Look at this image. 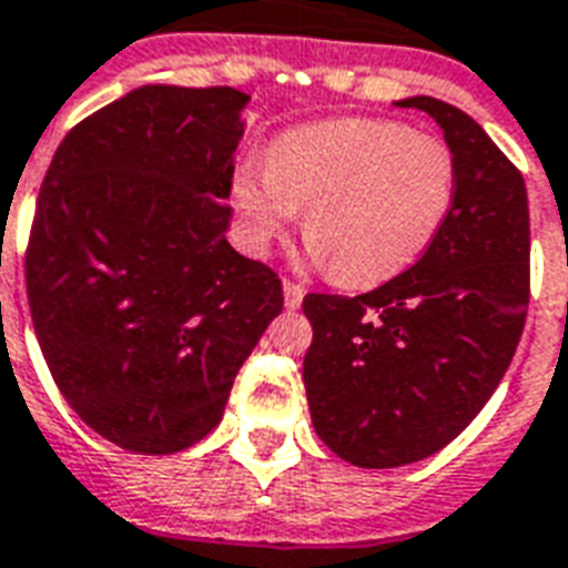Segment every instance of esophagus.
Masks as SVG:
<instances>
[{
    "label": "esophagus",
    "instance_id": "34e87169",
    "mask_svg": "<svg viewBox=\"0 0 568 568\" xmlns=\"http://www.w3.org/2000/svg\"><path fill=\"white\" fill-rule=\"evenodd\" d=\"M303 294H306V288H303L301 283L283 280V297H285V306H288V310H297V306H301Z\"/></svg>",
    "mask_w": 568,
    "mask_h": 568
}]
</instances>
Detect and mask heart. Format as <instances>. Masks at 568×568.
Wrapping results in <instances>:
<instances>
[{"label":"heart","mask_w":568,"mask_h":568,"mask_svg":"<svg viewBox=\"0 0 568 568\" xmlns=\"http://www.w3.org/2000/svg\"><path fill=\"white\" fill-rule=\"evenodd\" d=\"M458 169L447 142L384 119L292 130L271 160H244L232 202L246 241L267 250L306 207V258L336 283L369 288L405 274L449 220Z\"/></svg>","instance_id":"1"}]
</instances>
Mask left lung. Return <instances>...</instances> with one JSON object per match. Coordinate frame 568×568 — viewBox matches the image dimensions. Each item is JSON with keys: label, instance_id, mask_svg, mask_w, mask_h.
<instances>
[{"label": "left lung", "instance_id": "1", "mask_svg": "<svg viewBox=\"0 0 568 568\" xmlns=\"http://www.w3.org/2000/svg\"><path fill=\"white\" fill-rule=\"evenodd\" d=\"M396 103L428 112L456 154L449 220L417 265L375 292L303 297L315 432L339 458L375 470L435 456L465 432L509 369L530 301L521 172L453 103Z\"/></svg>", "mask_w": 568, "mask_h": 568}]
</instances>
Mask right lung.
<instances>
[{
	"mask_svg": "<svg viewBox=\"0 0 568 568\" xmlns=\"http://www.w3.org/2000/svg\"><path fill=\"white\" fill-rule=\"evenodd\" d=\"M250 94L140 85L62 140L38 193L26 294L43 361L115 447L169 456L220 423L283 283L226 241Z\"/></svg>",
	"mask_w": 568,
	"mask_h": 568,
	"instance_id": "1",
	"label": "right lung"
}]
</instances>
